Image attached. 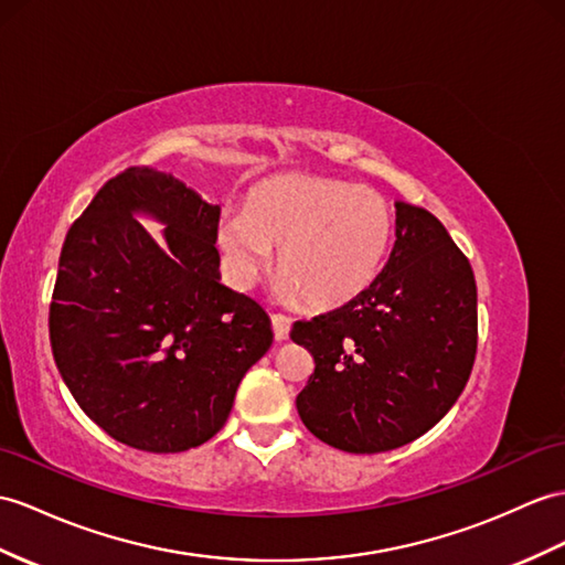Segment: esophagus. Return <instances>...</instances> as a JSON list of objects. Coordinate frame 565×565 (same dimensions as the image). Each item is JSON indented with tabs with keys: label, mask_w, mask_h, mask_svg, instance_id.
Masks as SVG:
<instances>
[{
	"label": "esophagus",
	"mask_w": 565,
	"mask_h": 565,
	"mask_svg": "<svg viewBox=\"0 0 565 565\" xmlns=\"http://www.w3.org/2000/svg\"><path fill=\"white\" fill-rule=\"evenodd\" d=\"M270 323H273V335L275 340H285L290 335V328H292V319L285 313H273L270 316Z\"/></svg>",
	"instance_id": "obj_1"
}]
</instances>
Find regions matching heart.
Returning a JSON list of instances; mask_svg holds the SVG:
<instances>
[{"mask_svg": "<svg viewBox=\"0 0 565 565\" xmlns=\"http://www.w3.org/2000/svg\"><path fill=\"white\" fill-rule=\"evenodd\" d=\"M393 237V211L379 191L333 177L278 174L249 189L242 213L217 225L227 273L252 287L275 266L280 292L311 309H333L374 282Z\"/></svg>", "mask_w": 565, "mask_h": 565, "instance_id": "obj_1", "label": "heart"}]
</instances>
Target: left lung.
I'll list each match as a JSON object with an SVG mask.
<instances>
[{
	"label": "left lung",
	"mask_w": 565,
	"mask_h": 565,
	"mask_svg": "<svg viewBox=\"0 0 565 565\" xmlns=\"http://www.w3.org/2000/svg\"><path fill=\"white\" fill-rule=\"evenodd\" d=\"M395 209V244L374 282L290 330L313 356L299 417L348 452L393 450L429 431L456 405L477 354L470 260L436 215Z\"/></svg>",
	"instance_id": "left-lung-1"
}]
</instances>
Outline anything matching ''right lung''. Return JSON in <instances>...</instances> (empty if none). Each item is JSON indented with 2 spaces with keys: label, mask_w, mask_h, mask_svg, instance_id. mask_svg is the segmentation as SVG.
<instances>
[{
  "label": "right lung",
  "mask_w": 565,
  "mask_h": 565,
  "mask_svg": "<svg viewBox=\"0 0 565 565\" xmlns=\"http://www.w3.org/2000/svg\"><path fill=\"white\" fill-rule=\"evenodd\" d=\"M156 214L164 250L130 213ZM217 205L172 174L127 168L68 227L50 342L74 401L115 441L182 452L223 429L273 342L256 299L220 282Z\"/></svg>",
  "instance_id": "right-lung-1"
}]
</instances>
